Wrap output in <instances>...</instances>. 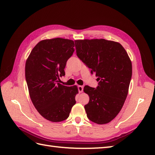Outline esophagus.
Segmentation results:
<instances>
[{"label":"esophagus","mask_w":155,"mask_h":155,"mask_svg":"<svg viewBox=\"0 0 155 155\" xmlns=\"http://www.w3.org/2000/svg\"><path fill=\"white\" fill-rule=\"evenodd\" d=\"M78 92L79 93H83V86H81V85H78Z\"/></svg>","instance_id":"1"}]
</instances>
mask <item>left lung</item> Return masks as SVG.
I'll use <instances>...</instances> for the list:
<instances>
[{"mask_svg": "<svg viewBox=\"0 0 155 155\" xmlns=\"http://www.w3.org/2000/svg\"><path fill=\"white\" fill-rule=\"evenodd\" d=\"M74 42L77 57L98 77L97 88L84 87L89 96L84 105L87 117L97 124L109 123L120 111L127 97L132 77L130 58L117 42L102 38Z\"/></svg>", "mask_w": 155, "mask_h": 155, "instance_id": "left-lung-1", "label": "left lung"}]
</instances>
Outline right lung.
<instances>
[{
  "instance_id": "add662e5",
  "label": "right lung",
  "mask_w": 155,
  "mask_h": 155,
  "mask_svg": "<svg viewBox=\"0 0 155 155\" xmlns=\"http://www.w3.org/2000/svg\"><path fill=\"white\" fill-rule=\"evenodd\" d=\"M74 41L56 38L43 40L32 49L25 64V78L31 99L41 116L52 122L67 119L76 103L77 86L59 83L65 75Z\"/></svg>"
}]
</instances>
